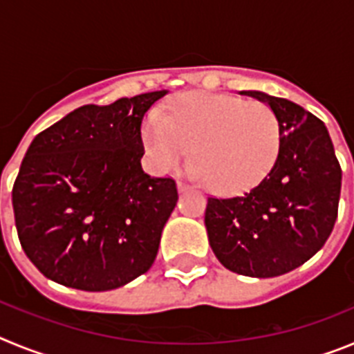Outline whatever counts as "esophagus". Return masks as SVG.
I'll use <instances>...</instances> for the list:
<instances>
[{"mask_svg": "<svg viewBox=\"0 0 354 354\" xmlns=\"http://www.w3.org/2000/svg\"><path fill=\"white\" fill-rule=\"evenodd\" d=\"M177 187H179V192H186V189L189 186H187V184L184 183V180H179V183H177Z\"/></svg>", "mask_w": 354, "mask_h": 354, "instance_id": "34e87169", "label": "esophagus"}]
</instances>
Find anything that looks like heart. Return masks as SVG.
I'll list each match as a JSON object with an SVG mask.
<instances>
[{
	"instance_id": "b5f03b06",
	"label": "heart",
	"mask_w": 354,
	"mask_h": 354,
	"mask_svg": "<svg viewBox=\"0 0 354 354\" xmlns=\"http://www.w3.org/2000/svg\"><path fill=\"white\" fill-rule=\"evenodd\" d=\"M149 159L159 170L186 161L218 192L245 189L262 179L280 150V120L262 101H245L227 93L180 97L162 118L143 131Z\"/></svg>"
}]
</instances>
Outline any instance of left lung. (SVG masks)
Segmentation results:
<instances>
[{
	"label": "left lung",
	"instance_id": "8db88e82",
	"mask_svg": "<svg viewBox=\"0 0 354 354\" xmlns=\"http://www.w3.org/2000/svg\"><path fill=\"white\" fill-rule=\"evenodd\" d=\"M241 93L274 109L280 150L252 189L209 196V245L234 273L280 277L314 257L330 237L339 214L342 168L323 120L282 97Z\"/></svg>",
	"mask_w": 354,
	"mask_h": 354
}]
</instances>
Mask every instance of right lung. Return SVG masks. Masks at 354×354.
Returning a JSON list of instances; mask_svg holds the SVG:
<instances>
[{
  "instance_id": "add662e5",
  "label": "right lung",
  "mask_w": 354,
  "mask_h": 354,
  "mask_svg": "<svg viewBox=\"0 0 354 354\" xmlns=\"http://www.w3.org/2000/svg\"><path fill=\"white\" fill-rule=\"evenodd\" d=\"M165 95L81 106L31 142L12 205L21 246L46 278L99 292L154 264L179 193L171 177L142 170V122Z\"/></svg>"
}]
</instances>
